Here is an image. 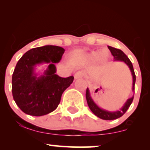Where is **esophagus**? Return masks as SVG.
Masks as SVG:
<instances>
[{"mask_svg":"<svg viewBox=\"0 0 150 150\" xmlns=\"http://www.w3.org/2000/svg\"><path fill=\"white\" fill-rule=\"evenodd\" d=\"M83 75H84V73H82V71H78L75 74V75H74V77H75V80H77V79L82 78V77H83Z\"/></svg>","mask_w":150,"mask_h":150,"instance_id":"obj_1","label":"esophagus"}]
</instances>
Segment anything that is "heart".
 <instances>
[{"mask_svg":"<svg viewBox=\"0 0 150 150\" xmlns=\"http://www.w3.org/2000/svg\"><path fill=\"white\" fill-rule=\"evenodd\" d=\"M100 56L101 58L106 57V53H105L104 51H102V52L101 53V54H99L98 52L93 51V52H92L89 55L88 58L89 60H91V61H96V60H97Z\"/></svg>","mask_w":150,"mask_h":150,"instance_id":"b5f03b06","label":"heart"}]
</instances>
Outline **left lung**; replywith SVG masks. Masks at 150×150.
<instances>
[{
    "mask_svg": "<svg viewBox=\"0 0 150 150\" xmlns=\"http://www.w3.org/2000/svg\"><path fill=\"white\" fill-rule=\"evenodd\" d=\"M108 49L111 51V54L113 55V61H120L123 62L125 64L128 66V68H130V72H131L132 76V90H135V72H134L133 66H132V64L131 61H130V59L128 58V56L125 54L121 50L116 49V48L111 47V46H108ZM134 95L132 96L131 98H129L128 100L126 101V102L125 103V104L122 106L121 108H120L119 111H106L105 109H102L100 107L97 106L96 104V103L93 101L92 98L91 97L90 92H89V89L88 87L87 88V90H86V99H87V104H88L89 108H90L91 111H92V113H94L95 116H97L99 118H101L103 120H114L116 119V118H120L123 116L124 113L126 112L127 110L128 109V108L130 107V104H132V100H133Z\"/></svg>",
    "mask_w": 150,
    "mask_h": 150,
    "instance_id": "left-lung-1",
    "label": "left lung"
}]
</instances>
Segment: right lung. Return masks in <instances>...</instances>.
Here are the masks:
<instances>
[{
    "label": "right lung",
    "instance_id": "right-lung-1",
    "mask_svg": "<svg viewBox=\"0 0 150 150\" xmlns=\"http://www.w3.org/2000/svg\"><path fill=\"white\" fill-rule=\"evenodd\" d=\"M63 48L46 45L27 51L19 60L12 77L13 99L24 113L42 116L58 107L63 92L73 83L74 77L56 75L55 63L61 61ZM47 63L42 75L35 73L37 65Z\"/></svg>",
    "mask_w": 150,
    "mask_h": 150
}]
</instances>
